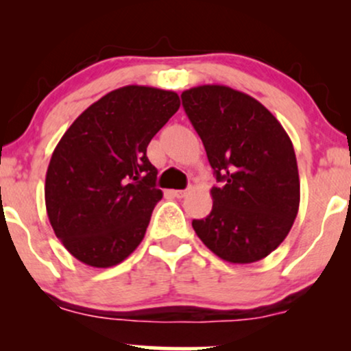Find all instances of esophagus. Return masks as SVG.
<instances>
[{
  "label": "esophagus",
  "mask_w": 351,
  "mask_h": 351,
  "mask_svg": "<svg viewBox=\"0 0 351 351\" xmlns=\"http://www.w3.org/2000/svg\"><path fill=\"white\" fill-rule=\"evenodd\" d=\"M186 189H173V195L176 196V198H184L186 196Z\"/></svg>",
  "instance_id": "34e87169"
}]
</instances>
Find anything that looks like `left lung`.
<instances>
[{"instance_id":"8db88e82","label":"left lung","mask_w":351,"mask_h":351,"mask_svg":"<svg viewBox=\"0 0 351 351\" xmlns=\"http://www.w3.org/2000/svg\"><path fill=\"white\" fill-rule=\"evenodd\" d=\"M215 170L213 209L193 229L231 264H251L279 247L300 204L293 145L259 100L226 86H198L181 94Z\"/></svg>"}]
</instances>
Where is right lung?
<instances>
[{
  "mask_svg": "<svg viewBox=\"0 0 351 351\" xmlns=\"http://www.w3.org/2000/svg\"><path fill=\"white\" fill-rule=\"evenodd\" d=\"M178 108L176 92L125 86L87 107L59 140L46 173V211L80 263L112 267L142 243L163 198L147 147Z\"/></svg>",
  "mask_w": 351,
  "mask_h": 351,
  "instance_id": "add662e5",
  "label": "right lung"
}]
</instances>
